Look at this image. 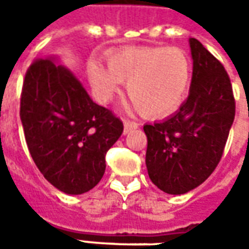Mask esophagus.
<instances>
[{"label": "esophagus", "mask_w": 249, "mask_h": 249, "mask_svg": "<svg viewBox=\"0 0 249 249\" xmlns=\"http://www.w3.org/2000/svg\"><path fill=\"white\" fill-rule=\"evenodd\" d=\"M139 128V124L135 121H130V120H124V133H128L129 130L136 129Z\"/></svg>", "instance_id": "34e87169"}]
</instances>
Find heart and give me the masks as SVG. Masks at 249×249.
Returning <instances> with one entry per match:
<instances>
[{"label":"heart","instance_id":"obj_1","mask_svg":"<svg viewBox=\"0 0 249 249\" xmlns=\"http://www.w3.org/2000/svg\"><path fill=\"white\" fill-rule=\"evenodd\" d=\"M191 61L178 48L145 46L112 53L108 68L97 61L88 65L92 87L108 101L126 84L128 97L146 117L160 119L173 113L183 103L191 82Z\"/></svg>","mask_w":249,"mask_h":249}]
</instances>
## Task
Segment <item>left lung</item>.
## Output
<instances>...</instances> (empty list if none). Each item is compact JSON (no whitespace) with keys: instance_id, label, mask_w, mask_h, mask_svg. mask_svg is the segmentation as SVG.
Returning <instances> with one entry per match:
<instances>
[{"instance_id":"obj_1","label":"left lung","mask_w":249,"mask_h":249,"mask_svg":"<svg viewBox=\"0 0 249 249\" xmlns=\"http://www.w3.org/2000/svg\"><path fill=\"white\" fill-rule=\"evenodd\" d=\"M189 44L193 73L187 101L169 119L144 125L148 175L169 195L187 193L212 175L235 119V97L223 64L196 38Z\"/></svg>"}]
</instances>
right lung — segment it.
Returning <instances> with one entry per match:
<instances>
[{
  "label": "right lung",
  "instance_id": "add662e5",
  "mask_svg": "<svg viewBox=\"0 0 249 249\" xmlns=\"http://www.w3.org/2000/svg\"><path fill=\"white\" fill-rule=\"evenodd\" d=\"M19 116L33 161L53 187L68 195L97 185L105 155L124 130L112 110L93 103L81 82L49 58L35 60L28 68Z\"/></svg>",
  "mask_w": 249,
  "mask_h": 249
}]
</instances>
